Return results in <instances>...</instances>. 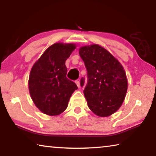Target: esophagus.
Masks as SVG:
<instances>
[{"label":"esophagus","mask_w":156,"mask_h":156,"mask_svg":"<svg viewBox=\"0 0 156 156\" xmlns=\"http://www.w3.org/2000/svg\"><path fill=\"white\" fill-rule=\"evenodd\" d=\"M75 83H76V84H77V86L78 87H80V82H79V80H76Z\"/></svg>","instance_id":"obj_1"}]
</instances>
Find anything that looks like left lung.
Segmentation results:
<instances>
[{"label":"left lung","instance_id":"left-lung-1","mask_svg":"<svg viewBox=\"0 0 156 156\" xmlns=\"http://www.w3.org/2000/svg\"><path fill=\"white\" fill-rule=\"evenodd\" d=\"M79 54L87 69L83 91L89 109L100 117L115 113L122 105L127 91V80L122 66L110 53L99 46L81 47ZM85 78H82L83 87Z\"/></svg>","mask_w":156,"mask_h":156}]
</instances>
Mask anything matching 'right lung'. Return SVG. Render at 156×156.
<instances>
[{
  "label": "right lung",
  "instance_id": "obj_1",
  "mask_svg": "<svg viewBox=\"0 0 156 156\" xmlns=\"http://www.w3.org/2000/svg\"><path fill=\"white\" fill-rule=\"evenodd\" d=\"M75 48L73 44H52L31 69L29 78L31 99L47 115H56L64 112L73 92L78 89L66 76L65 61Z\"/></svg>",
  "mask_w": 156,
  "mask_h": 156
}]
</instances>
